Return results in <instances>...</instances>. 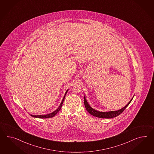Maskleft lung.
Instances as JSON below:
<instances>
[{"label":"left lung","mask_w":154,"mask_h":154,"mask_svg":"<svg viewBox=\"0 0 154 154\" xmlns=\"http://www.w3.org/2000/svg\"><path fill=\"white\" fill-rule=\"evenodd\" d=\"M134 96H133V97H134ZM133 97L131 99V100L129 101V103L125 106V107L122 108L118 110H116V111H110V112H99V111L96 110L95 109L92 108L91 106L88 104V101L86 99L85 96H84V104H85V106L86 109L87 111L90 114H91L92 116H96V117L100 118L109 119V118H112L116 117V116H118L119 114H121V113L125 110V109L128 106V105L130 104V103L133 99Z\"/></svg>","instance_id":"obj_1"}]
</instances>
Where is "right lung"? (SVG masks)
<instances>
[{"label":"right lung","instance_id":"right-lung-1","mask_svg":"<svg viewBox=\"0 0 154 154\" xmlns=\"http://www.w3.org/2000/svg\"><path fill=\"white\" fill-rule=\"evenodd\" d=\"M68 91V90H66V92H65V94H64V97H63V98L62 102H61V103L60 104V105L59 106L58 108L55 111L53 112H50L49 114H46V115H32V114H31V116H32V117L37 118H52V117L55 116L59 112V110H60V109L62 108V106L63 101H64V100L65 96H66V94L67 93Z\"/></svg>","mask_w":154,"mask_h":154}]
</instances>
